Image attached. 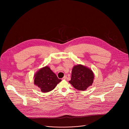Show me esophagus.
Listing matches in <instances>:
<instances>
[{
	"label": "esophagus",
	"instance_id": "1",
	"mask_svg": "<svg viewBox=\"0 0 129 129\" xmlns=\"http://www.w3.org/2000/svg\"><path fill=\"white\" fill-rule=\"evenodd\" d=\"M67 75H65V76H64V77L62 78V79H63V80H65V79H67Z\"/></svg>",
	"mask_w": 129,
	"mask_h": 129
}]
</instances>
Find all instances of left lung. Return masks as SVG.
Masks as SVG:
<instances>
[{
    "mask_svg": "<svg viewBox=\"0 0 129 129\" xmlns=\"http://www.w3.org/2000/svg\"><path fill=\"white\" fill-rule=\"evenodd\" d=\"M94 77L92 70L83 65L77 64L72 70L71 80L69 82L75 89L84 91L92 85Z\"/></svg>",
    "mask_w": 129,
    "mask_h": 129,
    "instance_id": "1",
    "label": "left lung"
}]
</instances>
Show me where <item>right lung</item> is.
<instances>
[{
	"label": "right lung",
	"instance_id": "add662e5",
	"mask_svg": "<svg viewBox=\"0 0 129 129\" xmlns=\"http://www.w3.org/2000/svg\"><path fill=\"white\" fill-rule=\"evenodd\" d=\"M34 77V84L42 92L51 91L61 81L48 66L40 69L35 74Z\"/></svg>",
	"mask_w": 129,
	"mask_h": 129
}]
</instances>
